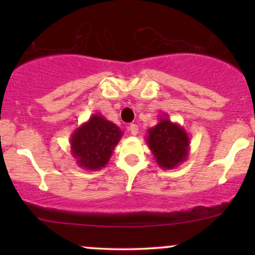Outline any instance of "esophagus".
<instances>
[{
  "label": "esophagus",
  "mask_w": 255,
  "mask_h": 255,
  "mask_svg": "<svg viewBox=\"0 0 255 255\" xmlns=\"http://www.w3.org/2000/svg\"><path fill=\"white\" fill-rule=\"evenodd\" d=\"M128 131H129L131 135H136V134L139 133V127H137V125L135 124H131L129 127H128Z\"/></svg>",
  "instance_id": "esophagus-1"
}]
</instances>
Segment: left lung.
<instances>
[{
  "mask_svg": "<svg viewBox=\"0 0 255 255\" xmlns=\"http://www.w3.org/2000/svg\"><path fill=\"white\" fill-rule=\"evenodd\" d=\"M146 142L162 169L176 168L188 158L191 142L188 134L168 116H162L159 122L147 130Z\"/></svg>",
  "mask_w": 255,
  "mask_h": 255,
  "instance_id": "left-lung-1",
  "label": "left lung"
}]
</instances>
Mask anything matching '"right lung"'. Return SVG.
Returning a JSON list of instances; mask_svg holds the SVG:
<instances>
[{"instance_id": "1", "label": "right lung", "mask_w": 255, "mask_h": 255, "mask_svg": "<svg viewBox=\"0 0 255 255\" xmlns=\"http://www.w3.org/2000/svg\"><path fill=\"white\" fill-rule=\"evenodd\" d=\"M122 130L104 116L95 114L73 131L69 139L73 158L80 168L99 170L110 160L114 148L121 140Z\"/></svg>"}]
</instances>
